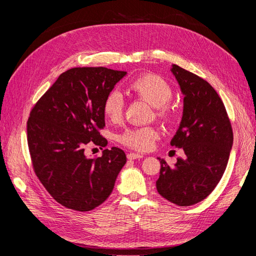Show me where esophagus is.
<instances>
[{
    "label": "esophagus",
    "instance_id": "obj_1",
    "mask_svg": "<svg viewBox=\"0 0 256 256\" xmlns=\"http://www.w3.org/2000/svg\"><path fill=\"white\" fill-rule=\"evenodd\" d=\"M127 158L129 160H134V159L143 158V156H142V154H136V152H129V154H127Z\"/></svg>",
    "mask_w": 256,
    "mask_h": 256
}]
</instances>
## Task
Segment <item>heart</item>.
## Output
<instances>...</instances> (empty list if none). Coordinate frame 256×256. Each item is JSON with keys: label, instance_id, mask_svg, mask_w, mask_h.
<instances>
[{"label": "heart", "instance_id": "heart-1", "mask_svg": "<svg viewBox=\"0 0 256 256\" xmlns=\"http://www.w3.org/2000/svg\"><path fill=\"white\" fill-rule=\"evenodd\" d=\"M129 90L138 99L154 106V115L164 122H171L175 118V110L170 104L173 90L168 83L161 76L152 74H144L136 76L130 83ZM125 102L118 90H111L104 100L102 109L108 118L118 122L122 118ZM159 138L156 127L131 128L120 134V142L131 150L138 152L150 150L154 141Z\"/></svg>", "mask_w": 256, "mask_h": 256}]
</instances>
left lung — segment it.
<instances>
[{
  "label": "left lung",
  "mask_w": 256,
  "mask_h": 256,
  "mask_svg": "<svg viewBox=\"0 0 256 256\" xmlns=\"http://www.w3.org/2000/svg\"><path fill=\"white\" fill-rule=\"evenodd\" d=\"M172 72L184 97V112L171 145L184 150L174 166L160 159L156 187L159 194L178 206L206 198L226 171L233 146V130L221 98L204 79L173 65Z\"/></svg>",
  "instance_id": "left-lung-1"
}]
</instances>
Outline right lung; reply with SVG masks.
<instances>
[{
    "label": "right lung",
    "instance_id": "right-lung-1",
    "mask_svg": "<svg viewBox=\"0 0 256 256\" xmlns=\"http://www.w3.org/2000/svg\"><path fill=\"white\" fill-rule=\"evenodd\" d=\"M126 72L76 67L62 74L33 106L28 145L34 172L60 205L90 212L109 198L127 158L122 150H104L88 158V144L104 147L102 109L106 96Z\"/></svg>",
    "mask_w": 256,
    "mask_h": 256
}]
</instances>
